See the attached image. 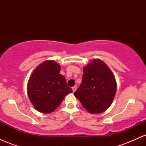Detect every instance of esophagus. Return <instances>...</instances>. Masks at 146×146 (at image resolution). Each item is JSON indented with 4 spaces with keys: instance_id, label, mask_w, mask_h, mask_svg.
Instances as JSON below:
<instances>
[{
    "instance_id": "34e87169",
    "label": "esophagus",
    "mask_w": 146,
    "mask_h": 146,
    "mask_svg": "<svg viewBox=\"0 0 146 146\" xmlns=\"http://www.w3.org/2000/svg\"><path fill=\"white\" fill-rule=\"evenodd\" d=\"M76 89H77V86H74L72 87V90H73V92H75V90H76Z\"/></svg>"
}]
</instances>
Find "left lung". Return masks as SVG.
I'll return each instance as SVG.
<instances>
[{
	"mask_svg": "<svg viewBox=\"0 0 146 146\" xmlns=\"http://www.w3.org/2000/svg\"><path fill=\"white\" fill-rule=\"evenodd\" d=\"M117 90L113 73L100 59L93 60L85 67L82 83L74 95L91 114H100L111 105Z\"/></svg>",
	"mask_w": 146,
	"mask_h": 146,
	"instance_id": "left-lung-1",
	"label": "left lung"
}]
</instances>
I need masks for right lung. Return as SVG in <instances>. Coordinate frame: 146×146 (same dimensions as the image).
Instances as JSON below:
<instances>
[{
    "instance_id": "add662e5",
    "label": "right lung",
    "mask_w": 146,
    "mask_h": 146,
    "mask_svg": "<svg viewBox=\"0 0 146 146\" xmlns=\"http://www.w3.org/2000/svg\"><path fill=\"white\" fill-rule=\"evenodd\" d=\"M60 66L46 60L30 76L27 93L34 108L42 113H51L59 106L64 98L73 90L66 84L64 76L60 74Z\"/></svg>"
}]
</instances>
